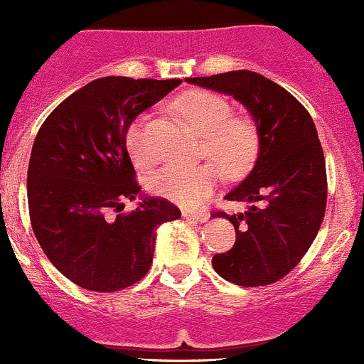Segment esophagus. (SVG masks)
<instances>
[{"label":"esophagus","mask_w":364,"mask_h":364,"mask_svg":"<svg viewBox=\"0 0 364 364\" xmlns=\"http://www.w3.org/2000/svg\"><path fill=\"white\" fill-rule=\"evenodd\" d=\"M182 215L186 219H194V221L205 223L208 219V212L201 210V212H191V210H182Z\"/></svg>","instance_id":"34e87169"}]
</instances>
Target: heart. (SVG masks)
I'll list each match as a JSON object with an SVG mask.
<instances>
[{
	"mask_svg": "<svg viewBox=\"0 0 364 364\" xmlns=\"http://www.w3.org/2000/svg\"><path fill=\"white\" fill-rule=\"evenodd\" d=\"M175 107L205 136L203 156L214 159L228 177H240L253 166L260 150V132L253 118L233 114L232 104L225 97L207 90L183 93L175 100ZM145 127L146 118L141 114L125 132V145L138 164L152 159ZM218 167L214 163L164 164L150 173L146 186L150 193L182 207H196L221 182Z\"/></svg>",
	"mask_w": 364,
	"mask_h": 364,
	"instance_id": "b5f03b06",
	"label": "heart"
}]
</instances>
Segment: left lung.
<instances>
[{"label":"left lung","instance_id":"8db88e82","mask_svg":"<svg viewBox=\"0 0 364 364\" xmlns=\"http://www.w3.org/2000/svg\"><path fill=\"white\" fill-rule=\"evenodd\" d=\"M187 82L233 95L260 132L255 168L225 196L251 207L244 214H212L235 226V244L214 255V271L240 287L279 282L309 250L326 214V159L315 124L292 93L257 72L233 70Z\"/></svg>","mask_w":364,"mask_h":364}]
</instances>
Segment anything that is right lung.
<instances>
[{
  "label": "right lung",
  "mask_w": 364,
  "mask_h": 364,
  "mask_svg": "<svg viewBox=\"0 0 364 364\" xmlns=\"http://www.w3.org/2000/svg\"><path fill=\"white\" fill-rule=\"evenodd\" d=\"M181 79L107 75L79 88L46 118L28 166V207L38 244L72 283L117 292L149 272L156 228L181 218L177 205L145 198L125 145L129 124L177 88Z\"/></svg>",
  "instance_id": "add662e5"
}]
</instances>
